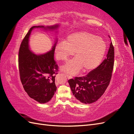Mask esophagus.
<instances>
[{"label":"esophagus","mask_w":134,"mask_h":134,"mask_svg":"<svg viewBox=\"0 0 134 134\" xmlns=\"http://www.w3.org/2000/svg\"><path fill=\"white\" fill-rule=\"evenodd\" d=\"M66 76H67L68 79H71V78H72V76L71 75H68V74H66Z\"/></svg>","instance_id":"esophagus-1"}]
</instances>
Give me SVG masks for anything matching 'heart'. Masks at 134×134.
<instances>
[{
    "instance_id": "heart-1",
    "label": "heart",
    "mask_w": 134,
    "mask_h": 134,
    "mask_svg": "<svg viewBox=\"0 0 134 134\" xmlns=\"http://www.w3.org/2000/svg\"><path fill=\"white\" fill-rule=\"evenodd\" d=\"M106 51L103 40L90 32H79L69 36L66 41L56 46V57L59 60L65 61L70 56L76 57L69 60L62 66V70L74 74L82 69L88 72L95 69L102 62Z\"/></svg>"
}]
</instances>
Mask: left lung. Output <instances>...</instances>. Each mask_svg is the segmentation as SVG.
Wrapping results in <instances>:
<instances>
[{"label":"left lung","instance_id":"1","mask_svg":"<svg viewBox=\"0 0 134 134\" xmlns=\"http://www.w3.org/2000/svg\"><path fill=\"white\" fill-rule=\"evenodd\" d=\"M114 50L111 42L106 58L98 67L86 76L75 77L74 79L68 80L72 94L80 102L85 104L94 102L104 93L112 77L114 65Z\"/></svg>","mask_w":134,"mask_h":134}]
</instances>
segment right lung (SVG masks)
<instances>
[{
    "instance_id": "add662e5",
    "label": "right lung",
    "mask_w": 134,
    "mask_h": 134,
    "mask_svg": "<svg viewBox=\"0 0 134 134\" xmlns=\"http://www.w3.org/2000/svg\"><path fill=\"white\" fill-rule=\"evenodd\" d=\"M58 25L33 26L28 31L20 45L18 53V66L20 79L24 90L31 98L40 103L48 102L54 96L57 87L55 75L58 74L59 66L54 60L56 43L47 53L36 55L32 52L28 41L32 30L35 28L54 30Z\"/></svg>"
}]
</instances>
